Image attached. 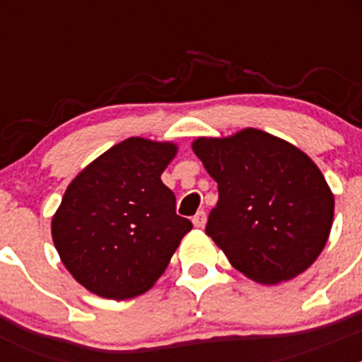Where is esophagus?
<instances>
[{"mask_svg": "<svg viewBox=\"0 0 362 362\" xmlns=\"http://www.w3.org/2000/svg\"><path fill=\"white\" fill-rule=\"evenodd\" d=\"M192 223H194V226H196V228H203L204 223H206V214L197 212L196 216L192 217Z\"/></svg>", "mask_w": 362, "mask_h": 362, "instance_id": "34e87169", "label": "esophagus"}]
</instances>
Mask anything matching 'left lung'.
<instances>
[{
    "instance_id": "left-lung-1",
    "label": "left lung",
    "mask_w": 362,
    "mask_h": 362,
    "mask_svg": "<svg viewBox=\"0 0 362 362\" xmlns=\"http://www.w3.org/2000/svg\"><path fill=\"white\" fill-rule=\"evenodd\" d=\"M192 150L216 179L206 235L248 279L277 284L312 267L334 223V194L303 150L257 129L197 137Z\"/></svg>"
}]
</instances>
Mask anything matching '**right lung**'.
Wrapping results in <instances>:
<instances>
[{"instance_id": "obj_1", "label": "right lung", "mask_w": 362, "mask_h": 362, "mask_svg": "<svg viewBox=\"0 0 362 362\" xmlns=\"http://www.w3.org/2000/svg\"><path fill=\"white\" fill-rule=\"evenodd\" d=\"M175 153V143L129 137L72 179L52 217V239L88 292L117 300L145 293L192 230L161 181Z\"/></svg>"}]
</instances>
